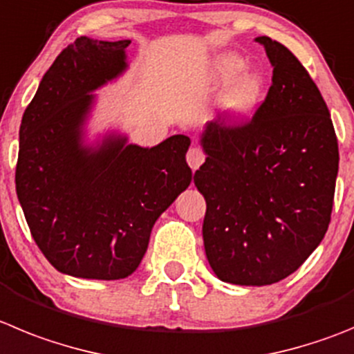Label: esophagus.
<instances>
[{"label":"esophagus","mask_w":354,"mask_h":354,"mask_svg":"<svg viewBox=\"0 0 354 354\" xmlns=\"http://www.w3.org/2000/svg\"><path fill=\"white\" fill-rule=\"evenodd\" d=\"M187 165L191 167V170H196V168L202 167V163L205 161V154L202 152V149L198 147H191L189 151H187Z\"/></svg>","instance_id":"obj_1"}]
</instances>
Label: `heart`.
<instances>
[{
    "instance_id": "b5f03b06",
    "label": "heart",
    "mask_w": 354,
    "mask_h": 354,
    "mask_svg": "<svg viewBox=\"0 0 354 354\" xmlns=\"http://www.w3.org/2000/svg\"><path fill=\"white\" fill-rule=\"evenodd\" d=\"M248 63L232 52H223L207 66L205 91L219 98V112L226 124L245 126L258 115L268 95V80L259 70H245Z\"/></svg>"
}]
</instances>
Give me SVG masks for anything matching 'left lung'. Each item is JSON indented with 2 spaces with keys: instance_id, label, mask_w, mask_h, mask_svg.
<instances>
[{
  "instance_id": "obj_1",
  "label": "left lung",
  "mask_w": 354,
  "mask_h": 354,
  "mask_svg": "<svg viewBox=\"0 0 354 354\" xmlns=\"http://www.w3.org/2000/svg\"><path fill=\"white\" fill-rule=\"evenodd\" d=\"M272 86L245 126L207 122L194 186L207 202L203 245L217 277L267 286L293 274L328 230L339 145L328 106L302 63L268 37Z\"/></svg>"
}]
</instances>
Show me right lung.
I'll use <instances>...</instances> for the list:
<instances>
[{"label":"right lung","mask_w":354,"mask_h":354,"mask_svg":"<svg viewBox=\"0 0 354 354\" xmlns=\"http://www.w3.org/2000/svg\"><path fill=\"white\" fill-rule=\"evenodd\" d=\"M129 44L77 38L22 115L17 198L48 263L73 277L131 275L158 217L191 184L186 135L154 147L129 144L118 129L89 138L95 91L128 70Z\"/></svg>","instance_id":"1"}]
</instances>
